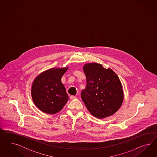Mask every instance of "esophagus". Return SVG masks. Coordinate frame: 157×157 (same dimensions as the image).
Segmentation results:
<instances>
[{
  "instance_id": "obj_1",
  "label": "esophagus",
  "mask_w": 157,
  "mask_h": 157,
  "mask_svg": "<svg viewBox=\"0 0 157 157\" xmlns=\"http://www.w3.org/2000/svg\"><path fill=\"white\" fill-rule=\"evenodd\" d=\"M76 97L75 96V95H71L70 96V100H74V99H75L76 98Z\"/></svg>"
}]
</instances>
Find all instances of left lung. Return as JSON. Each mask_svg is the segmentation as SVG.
<instances>
[{
	"label": "left lung",
	"instance_id": "obj_1",
	"mask_svg": "<svg viewBox=\"0 0 157 157\" xmlns=\"http://www.w3.org/2000/svg\"><path fill=\"white\" fill-rule=\"evenodd\" d=\"M87 85L81 98L91 114L103 119L115 113L123 101V87L112 70L102 64L89 63L83 67Z\"/></svg>",
	"mask_w": 157,
	"mask_h": 157
}]
</instances>
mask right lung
Instances as JSON below:
<instances>
[{
    "label": "right lung",
    "mask_w": 157,
    "mask_h": 157,
    "mask_svg": "<svg viewBox=\"0 0 157 157\" xmlns=\"http://www.w3.org/2000/svg\"><path fill=\"white\" fill-rule=\"evenodd\" d=\"M68 68H52L40 74L33 82L32 96L34 104L48 114H55L68 100L61 79Z\"/></svg>",
    "instance_id": "1"
}]
</instances>
